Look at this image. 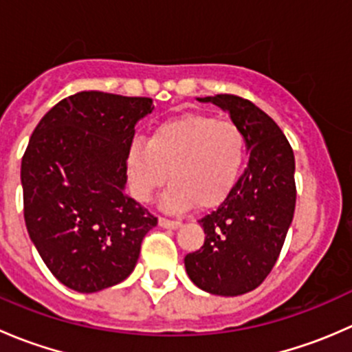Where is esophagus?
<instances>
[{"instance_id": "esophagus-1", "label": "esophagus", "mask_w": 352, "mask_h": 352, "mask_svg": "<svg viewBox=\"0 0 352 352\" xmlns=\"http://www.w3.org/2000/svg\"><path fill=\"white\" fill-rule=\"evenodd\" d=\"M158 223L162 228H179V226L182 225L180 221H175V219H168V218H160Z\"/></svg>"}]
</instances>
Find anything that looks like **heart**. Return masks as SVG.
Segmentation results:
<instances>
[{
  "label": "heart",
  "mask_w": 352,
  "mask_h": 352,
  "mask_svg": "<svg viewBox=\"0 0 352 352\" xmlns=\"http://www.w3.org/2000/svg\"><path fill=\"white\" fill-rule=\"evenodd\" d=\"M243 158L245 136L235 122L187 113L160 124L146 146H131L127 175L138 201L150 202L170 173L172 186L162 199L166 211H186L196 204L211 209L232 192Z\"/></svg>",
  "instance_id": "obj_1"
}]
</instances>
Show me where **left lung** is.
<instances>
[{
  "label": "left lung",
  "mask_w": 352,
  "mask_h": 352,
  "mask_svg": "<svg viewBox=\"0 0 352 352\" xmlns=\"http://www.w3.org/2000/svg\"><path fill=\"white\" fill-rule=\"evenodd\" d=\"M197 100L230 113L243 131L250 158L228 197L199 219L204 245L184 262L201 289L239 296L262 285L285 245L296 204L293 148L278 124L247 98L221 94Z\"/></svg>",
  "instance_id": "obj_1"
}]
</instances>
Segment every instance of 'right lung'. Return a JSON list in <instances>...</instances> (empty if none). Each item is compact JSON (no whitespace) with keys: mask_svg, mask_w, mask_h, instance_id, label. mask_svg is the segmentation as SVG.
Returning a JSON list of instances; mask_svg holds the SVG:
<instances>
[{"mask_svg":"<svg viewBox=\"0 0 352 352\" xmlns=\"http://www.w3.org/2000/svg\"><path fill=\"white\" fill-rule=\"evenodd\" d=\"M148 97L80 91L49 110L22 158L27 232L56 279L78 293L124 281L158 223L124 192Z\"/></svg>","mask_w":352,"mask_h":352,"instance_id":"add662e5","label":"right lung"}]
</instances>
